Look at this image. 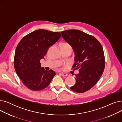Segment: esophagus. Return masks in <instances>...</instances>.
<instances>
[{"instance_id":"obj_1","label":"esophagus","mask_w":122,"mask_h":122,"mask_svg":"<svg viewBox=\"0 0 122 122\" xmlns=\"http://www.w3.org/2000/svg\"><path fill=\"white\" fill-rule=\"evenodd\" d=\"M60 74L62 76H69V74H68L62 73H60Z\"/></svg>"}]
</instances>
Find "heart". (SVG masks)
Returning <instances> with one entry per match:
<instances>
[{"mask_svg": "<svg viewBox=\"0 0 122 122\" xmlns=\"http://www.w3.org/2000/svg\"><path fill=\"white\" fill-rule=\"evenodd\" d=\"M66 47V48H70L72 49V47L71 46V45H70L69 43L68 42H64V43H63L61 45V47Z\"/></svg>", "mask_w": 122, "mask_h": 122, "instance_id": "b5f03b06", "label": "heart"}]
</instances>
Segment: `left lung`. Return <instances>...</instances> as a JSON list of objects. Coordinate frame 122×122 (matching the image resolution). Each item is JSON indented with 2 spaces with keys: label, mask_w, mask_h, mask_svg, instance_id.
I'll use <instances>...</instances> for the list:
<instances>
[{
  "label": "left lung",
  "mask_w": 122,
  "mask_h": 122,
  "mask_svg": "<svg viewBox=\"0 0 122 122\" xmlns=\"http://www.w3.org/2000/svg\"><path fill=\"white\" fill-rule=\"evenodd\" d=\"M61 35L74 49L73 70L79 71L76 75L75 85L70 88L84 93L97 84L103 73L105 61L103 48L95 37L80 30H64Z\"/></svg>",
  "instance_id": "left-lung-1"
}]
</instances>
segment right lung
Wrapping results in <instances>:
<instances>
[{
  "mask_svg": "<svg viewBox=\"0 0 122 122\" xmlns=\"http://www.w3.org/2000/svg\"><path fill=\"white\" fill-rule=\"evenodd\" d=\"M60 37L59 32L37 30L25 36L17 45L14 60L15 71L23 84L30 90L46 88L56 75L52 70L46 71L41 68L40 60Z\"/></svg>",
  "mask_w": 122,
  "mask_h": 122,
  "instance_id": "right-lung-1",
  "label": "right lung"
}]
</instances>
